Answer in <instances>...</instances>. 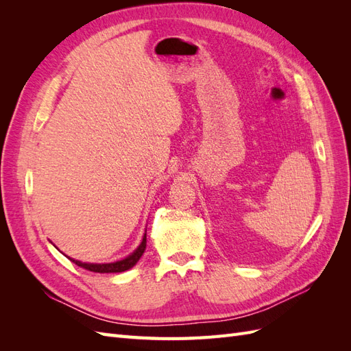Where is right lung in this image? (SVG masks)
I'll return each instance as SVG.
<instances>
[{
	"label": "right lung",
	"mask_w": 351,
	"mask_h": 351,
	"mask_svg": "<svg viewBox=\"0 0 351 351\" xmlns=\"http://www.w3.org/2000/svg\"><path fill=\"white\" fill-rule=\"evenodd\" d=\"M146 249V234L141 243V246L137 247L130 256H127L125 259L123 261H119V262H114V263H83L80 261H74V259H70L71 262H74L77 265V267L83 268V269H88V271H92V272H99V274H105V272H124L127 269H130L132 267H134L136 262L141 259V256L143 254Z\"/></svg>",
	"instance_id": "obj_1"
}]
</instances>
